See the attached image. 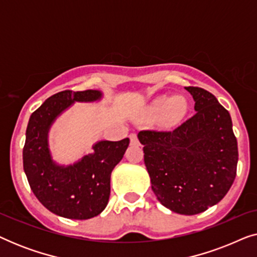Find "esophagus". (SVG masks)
Wrapping results in <instances>:
<instances>
[{"mask_svg": "<svg viewBox=\"0 0 257 257\" xmlns=\"http://www.w3.org/2000/svg\"><path fill=\"white\" fill-rule=\"evenodd\" d=\"M130 140H131V144H132V145H138V144H139L138 136H137L136 133H132V135L130 136Z\"/></svg>", "mask_w": 257, "mask_h": 257, "instance_id": "esophagus-1", "label": "esophagus"}]
</instances>
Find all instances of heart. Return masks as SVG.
I'll return each mask as SVG.
<instances>
[{"label": "heart", "instance_id": "heart-1", "mask_svg": "<svg viewBox=\"0 0 257 257\" xmlns=\"http://www.w3.org/2000/svg\"><path fill=\"white\" fill-rule=\"evenodd\" d=\"M186 108H187V103H186L184 97L175 96L171 98L163 96L153 101L150 110L153 113L164 112V120L170 122V124H173L185 114Z\"/></svg>", "mask_w": 257, "mask_h": 257}]
</instances>
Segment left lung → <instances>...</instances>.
<instances>
[{
  "mask_svg": "<svg viewBox=\"0 0 257 257\" xmlns=\"http://www.w3.org/2000/svg\"><path fill=\"white\" fill-rule=\"evenodd\" d=\"M194 115L171 131L144 130V161L157 199L172 212L194 215L223 199L236 177L237 142L229 112L214 94L188 86Z\"/></svg>",
  "mask_w": 257,
  "mask_h": 257,
  "instance_id": "obj_1",
  "label": "left lung"
}]
</instances>
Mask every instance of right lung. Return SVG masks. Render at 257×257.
I'll use <instances>...</instances> for the list:
<instances>
[{"label":"right lung","instance_id":"1","mask_svg":"<svg viewBox=\"0 0 257 257\" xmlns=\"http://www.w3.org/2000/svg\"><path fill=\"white\" fill-rule=\"evenodd\" d=\"M97 90H65L48 98L30 115L23 147V168L31 191L45 208L66 219L97 216L110 198L111 173L122 159L130 139L101 142L78 163L59 166L51 159L48 132L55 119L75 101H96Z\"/></svg>","mask_w":257,"mask_h":257}]
</instances>
